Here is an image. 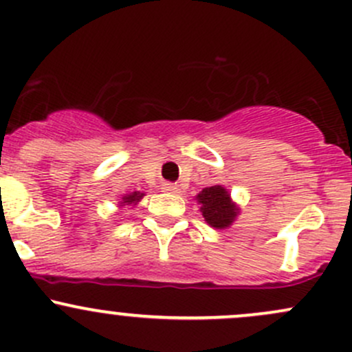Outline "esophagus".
Listing matches in <instances>:
<instances>
[{
	"mask_svg": "<svg viewBox=\"0 0 352 352\" xmlns=\"http://www.w3.org/2000/svg\"><path fill=\"white\" fill-rule=\"evenodd\" d=\"M162 191H164V192H173V195L179 192V190H177L175 184H171V183H166L164 186H162Z\"/></svg>",
	"mask_w": 352,
	"mask_h": 352,
	"instance_id": "obj_1",
	"label": "esophagus"
}]
</instances>
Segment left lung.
<instances>
[{
  "instance_id": "1",
  "label": "left lung",
  "mask_w": 352,
  "mask_h": 352,
  "mask_svg": "<svg viewBox=\"0 0 352 352\" xmlns=\"http://www.w3.org/2000/svg\"><path fill=\"white\" fill-rule=\"evenodd\" d=\"M196 201L201 205L199 211L203 213L205 221L213 228H228L235 221L238 208L230 198V192L220 184L205 188L201 192H198Z\"/></svg>"
}]
</instances>
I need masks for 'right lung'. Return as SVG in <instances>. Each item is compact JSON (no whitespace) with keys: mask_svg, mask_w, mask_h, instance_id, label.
Instances as JSON below:
<instances>
[{"mask_svg":"<svg viewBox=\"0 0 352 352\" xmlns=\"http://www.w3.org/2000/svg\"><path fill=\"white\" fill-rule=\"evenodd\" d=\"M142 196H144V192H139V191L129 192V195H124V196H122V201H120V206L138 205V203L142 199Z\"/></svg>","mask_w":352,"mask_h":352,"instance_id":"obj_1","label":"right lung"}]
</instances>
